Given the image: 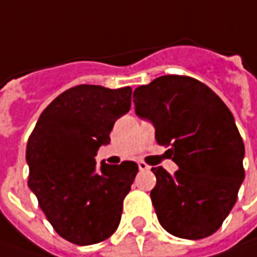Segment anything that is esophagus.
<instances>
[{
	"label": "esophagus",
	"mask_w": 257,
	"mask_h": 257,
	"mask_svg": "<svg viewBox=\"0 0 257 257\" xmlns=\"http://www.w3.org/2000/svg\"><path fill=\"white\" fill-rule=\"evenodd\" d=\"M138 168H140V171H148L151 167L148 164H145L144 161H140L138 162Z\"/></svg>",
	"instance_id": "obj_1"
}]
</instances>
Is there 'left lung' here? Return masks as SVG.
<instances>
[{
    "instance_id": "1",
    "label": "left lung",
    "mask_w": 257,
    "mask_h": 257,
    "mask_svg": "<svg viewBox=\"0 0 257 257\" xmlns=\"http://www.w3.org/2000/svg\"><path fill=\"white\" fill-rule=\"evenodd\" d=\"M134 103L178 165L173 175L152 168L157 184L151 200L160 224L181 239L213 234L244 180V145L229 107L204 83L174 74L137 87Z\"/></svg>"
}]
</instances>
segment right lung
<instances>
[{"label":"right lung","instance_id":"add662e5","mask_svg":"<svg viewBox=\"0 0 257 257\" xmlns=\"http://www.w3.org/2000/svg\"><path fill=\"white\" fill-rule=\"evenodd\" d=\"M131 87L79 84L40 115L27 142L28 187L63 239L79 246L110 237L138 173L134 161L96 164L116 119L131 109Z\"/></svg>","mask_w":257,"mask_h":257}]
</instances>
